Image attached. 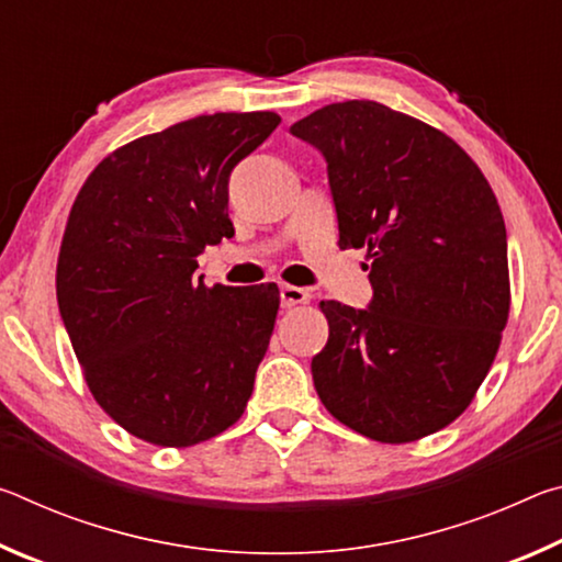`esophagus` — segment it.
<instances>
[{"instance_id":"obj_1","label":"esophagus","mask_w":562,"mask_h":562,"mask_svg":"<svg viewBox=\"0 0 562 562\" xmlns=\"http://www.w3.org/2000/svg\"><path fill=\"white\" fill-rule=\"evenodd\" d=\"M310 300V290L304 288H294V284H282L280 288V302L284 310L297 307V304H304Z\"/></svg>"}]
</instances>
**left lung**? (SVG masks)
<instances>
[{
  "label": "left lung",
  "instance_id": "8db88e82",
  "mask_svg": "<svg viewBox=\"0 0 562 562\" xmlns=\"http://www.w3.org/2000/svg\"><path fill=\"white\" fill-rule=\"evenodd\" d=\"M290 131L327 158L339 247H367L372 260L369 310L319 302L322 404L372 441L436 434L473 402L508 322L493 188L443 131L376 101L329 103Z\"/></svg>",
  "mask_w": 562,
  "mask_h": 562
}]
</instances>
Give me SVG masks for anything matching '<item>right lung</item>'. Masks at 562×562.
Segmentation results:
<instances>
[{"mask_svg": "<svg viewBox=\"0 0 562 562\" xmlns=\"http://www.w3.org/2000/svg\"><path fill=\"white\" fill-rule=\"evenodd\" d=\"M274 111L213 113L148 133L91 170L71 205L56 300L97 404L140 441L186 449L243 416L280 310L278 284L193 278L233 237L231 170Z\"/></svg>", "mask_w": 562, "mask_h": 562, "instance_id": "1", "label": "right lung"}]
</instances>
